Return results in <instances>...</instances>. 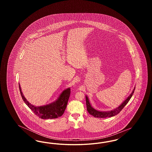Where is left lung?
Masks as SVG:
<instances>
[{"instance_id": "8db88e82", "label": "left lung", "mask_w": 152, "mask_h": 152, "mask_svg": "<svg viewBox=\"0 0 152 152\" xmlns=\"http://www.w3.org/2000/svg\"><path fill=\"white\" fill-rule=\"evenodd\" d=\"M134 90H135V87L134 88L133 91L132 92L130 95L124 101H123V102L121 103V104H120L118 107H117L116 108L113 109L111 110H108V111H100V110H96V109H94L91 105L88 96H86L87 111L92 116H94V117H97V118H107V117H110L116 116L120 112V111L123 109V108L130 100L131 97H132L133 94L134 93Z\"/></svg>"}]
</instances>
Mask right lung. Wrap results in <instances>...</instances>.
I'll return each instance as SVG.
<instances>
[{"mask_svg":"<svg viewBox=\"0 0 152 152\" xmlns=\"http://www.w3.org/2000/svg\"><path fill=\"white\" fill-rule=\"evenodd\" d=\"M19 86L23 101L36 116L40 118L53 119L58 118L63 115L70 96V88L64 89L58 96L55 101L44 105L36 106L29 103V102L26 99L22 93L20 84H19Z\"/></svg>","mask_w":152,"mask_h":152,"instance_id":"add662e5","label":"right lung"}]
</instances>
